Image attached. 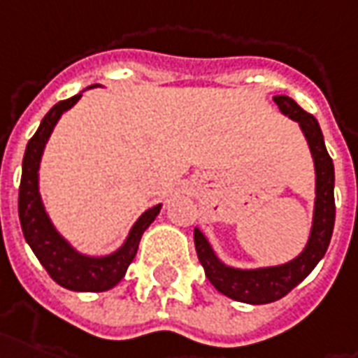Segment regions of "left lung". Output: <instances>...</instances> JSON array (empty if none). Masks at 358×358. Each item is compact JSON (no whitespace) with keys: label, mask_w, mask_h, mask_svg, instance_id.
Returning a JSON list of instances; mask_svg holds the SVG:
<instances>
[{"label":"left lung","mask_w":358,"mask_h":358,"mask_svg":"<svg viewBox=\"0 0 358 358\" xmlns=\"http://www.w3.org/2000/svg\"><path fill=\"white\" fill-rule=\"evenodd\" d=\"M275 104L279 106L280 113H285L300 123V129L306 136L315 163V210L313 226L309 233L306 248L294 260L280 266L258 267V269H237L226 266L218 260L213 246L195 227L193 239L195 250L199 256L201 266L205 267V275L213 282L214 288L231 300L243 303H271L287 296L294 287H298L315 266L322 260L327 252L332 231H334L336 205H334V163L328 155L322 131L317 119L301 110L300 106L288 96H273Z\"/></svg>","instance_id":"1"}]
</instances>
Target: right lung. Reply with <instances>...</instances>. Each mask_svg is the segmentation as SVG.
Listing matches in <instances>:
<instances>
[{
	"label": "right lung",
	"mask_w": 358,
	"mask_h": 358,
	"mask_svg": "<svg viewBox=\"0 0 358 358\" xmlns=\"http://www.w3.org/2000/svg\"><path fill=\"white\" fill-rule=\"evenodd\" d=\"M79 98L81 92L52 106L26 145L22 159V178L18 187V218L22 226L24 239L55 282L76 292H104L115 287L125 277L127 267L131 266V262L136 256L140 239L159 214L161 205L148 208L136 220L121 248L100 258L78 252L57 231L49 214L45 213L43 201L39 195V163H41L45 144L60 115L68 112Z\"/></svg>",
	"instance_id": "right-lung-1"
}]
</instances>
